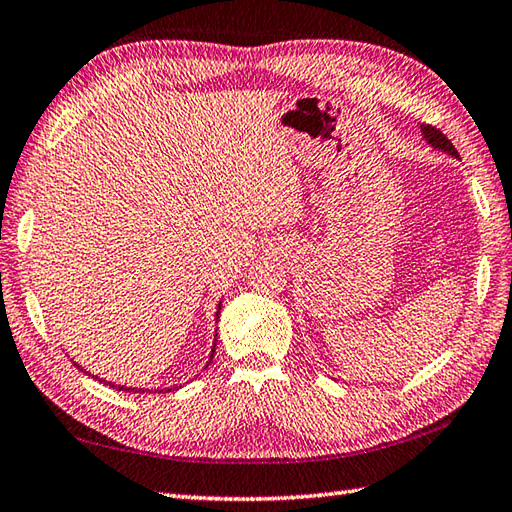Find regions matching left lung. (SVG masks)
<instances>
[{
    "label": "left lung",
    "instance_id": "obj_1",
    "mask_svg": "<svg viewBox=\"0 0 512 512\" xmlns=\"http://www.w3.org/2000/svg\"><path fill=\"white\" fill-rule=\"evenodd\" d=\"M419 128H422V135H424V139H426V144H430L435 150H442V153L459 157L455 146L450 144V139L442 133V130H437L435 126H428V124H422Z\"/></svg>",
    "mask_w": 512,
    "mask_h": 512
}]
</instances>
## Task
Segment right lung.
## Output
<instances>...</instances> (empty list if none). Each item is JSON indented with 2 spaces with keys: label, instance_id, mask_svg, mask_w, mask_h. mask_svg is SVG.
Returning <instances> with one entry per match:
<instances>
[{
  "label": "right lung",
  "instance_id": "right-lung-1",
  "mask_svg": "<svg viewBox=\"0 0 512 512\" xmlns=\"http://www.w3.org/2000/svg\"><path fill=\"white\" fill-rule=\"evenodd\" d=\"M219 310H222V302H219L217 304V317H219ZM215 342H217V339H215ZM213 355H215V344H213V350H210V357H208V362H206V366L204 368H208L210 366V362H213ZM77 368H79V364H75ZM95 379H99L97 375H93ZM102 382H104V379H102ZM108 386L110 388H117V390H126V393H146V390L148 388H133V386H117V384H113V382H108ZM168 390H177V386H170V388H157L155 390V393H168Z\"/></svg>",
  "mask_w": 512,
  "mask_h": 512
}]
</instances>
